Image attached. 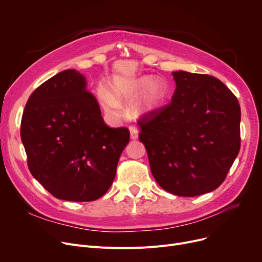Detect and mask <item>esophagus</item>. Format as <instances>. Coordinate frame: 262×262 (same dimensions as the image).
Listing matches in <instances>:
<instances>
[{
	"label": "esophagus",
	"instance_id": "34e87169",
	"mask_svg": "<svg viewBox=\"0 0 262 262\" xmlns=\"http://www.w3.org/2000/svg\"><path fill=\"white\" fill-rule=\"evenodd\" d=\"M129 132H130V138H132L133 140L138 139V134H139L138 128H136V127H134V126H130V127H129Z\"/></svg>",
	"mask_w": 262,
	"mask_h": 262
}]
</instances>
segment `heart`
Masks as SVG:
<instances>
[{
  "label": "heart",
  "mask_w": 262,
  "mask_h": 262,
  "mask_svg": "<svg viewBox=\"0 0 262 262\" xmlns=\"http://www.w3.org/2000/svg\"><path fill=\"white\" fill-rule=\"evenodd\" d=\"M135 116L153 114L163 105L167 98V86L160 78L150 75L135 79L116 78L109 84L108 91L104 88L98 90V99L105 113L115 119L123 116L122 105L132 104Z\"/></svg>",
  "instance_id": "heart-1"
}]
</instances>
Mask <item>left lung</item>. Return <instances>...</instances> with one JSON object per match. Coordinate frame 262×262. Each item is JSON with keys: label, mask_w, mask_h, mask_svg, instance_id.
Returning <instances> with one entry per match:
<instances>
[{"label": "left lung", "mask_w": 262, "mask_h": 262, "mask_svg": "<svg viewBox=\"0 0 262 262\" xmlns=\"http://www.w3.org/2000/svg\"><path fill=\"white\" fill-rule=\"evenodd\" d=\"M171 102L142 116L139 140L158 185L180 196L208 193L221 185L240 150L241 110L223 82L176 71Z\"/></svg>", "instance_id": "1"}]
</instances>
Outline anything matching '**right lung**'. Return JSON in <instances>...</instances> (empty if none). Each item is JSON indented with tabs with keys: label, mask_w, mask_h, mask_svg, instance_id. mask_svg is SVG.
Returning a JSON list of instances; mask_svg holds the SVG:
<instances>
[{
	"label": "right lung",
	"mask_w": 262,
	"mask_h": 262,
	"mask_svg": "<svg viewBox=\"0 0 262 262\" xmlns=\"http://www.w3.org/2000/svg\"><path fill=\"white\" fill-rule=\"evenodd\" d=\"M101 115L76 70L51 77L27 101L20 132L27 166L56 199L91 202L113 185L129 130L108 127Z\"/></svg>",
	"instance_id": "right-lung-1"
}]
</instances>
